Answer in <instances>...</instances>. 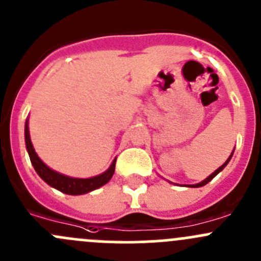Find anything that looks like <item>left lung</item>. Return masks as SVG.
<instances>
[{"mask_svg":"<svg viewBox=\"0 0 261 261\" xmlns=\"http://www.w3.org/2000/svg\"><path fill=\"white\" fill-rule=\"evenodd\" d=\"M231 156H232V154H231V155H230V158H228V159H227V160H226V162H225V164H223V165H221V167H220V168H218V169H217V170H215V172H213V173H212V174H211V175H210V177H207V178H206V179H204L203 181H201V183H198V184H194V186H189V187H202V186H206V184H207V183H208V181H211V180L213 179V178H215V177H216V175H217V174H218V173H220V172H221V170H222V169H223V168H225V167H226V165H227V163H228V162H230Z\"/></svg>","mask_w":261,"mask_h":261,"instance_id":"left-lung-1","label":"left lung"}]
</instances>
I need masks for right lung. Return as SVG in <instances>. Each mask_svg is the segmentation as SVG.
Here are the masks:
<instances>
[{
    "mask_svg": "<svg viewBox=\"0 0 261 261\" xmlns=\"http://www.w3.org/2000/svg\"><path fill=\"white\" fill-rule=\"evenodd\" d=\"M25 141H26V149H28L29 156H30L31 163L34 165V169L36 170L40 178L44 181L49 184V186L54 187L58 191L63 192V193L67 194H73V196H77V194H84L88 193V192L93 191V189L99 188V187L105 186L110 179L112 178L115 173V165H116V159L112 162L111 167L109 168V170L103 173L101 175H97V177L88 178V179H78V178H70L67 175L59 174V173L54 172L50 168L46 167L43 162L40 160V158L36 155L35 150H34L33 144L30 140V134H29V127H28V121H26L25 125Z\"/></svg>",
    "mask_w": 261,
    "mask_h": 261,
    "instance_id": "1",
    "label": "right lung"
}]
</instances>
